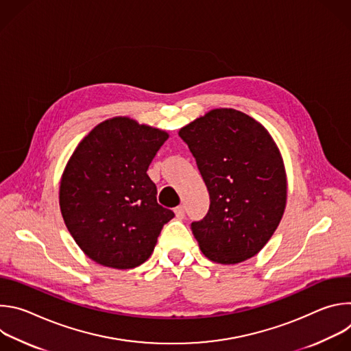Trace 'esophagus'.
<instances>
[{
    "mask_svg": "<svg viewBox=\"0 0 351 351\" xmlns=\"http://www.w3.org/2000/svg\"><path fill=\"white\" fill-rule=\"evenodd\" d=\"M175 215L178 219H183L184 218V207L183 206H179L175 208Z\"/></svg>",
    "mask_w": 351,
    "mask_h": 351,
    "instance_id": "1",
    "label": "esophagus"
}]
</instances>
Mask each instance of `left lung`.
Returning a JSON list of instances; mask_svg holds the SVG:
<instances>
[{"instance_id":"obj_1","label":"left lung","mask_w":351,"mask_h":351,"mask_svg":"<svg viewBox=\"0 0 351 351\" xmlns=\"http://www.w3.org/2000/svg\"><path fill=\"white\" fill-rule=\"evenodd\" d=\"M210 193V210L191 230L218 264L254 257L276 230L287 182L279 148L252 117L217 108L179 130Z\"/></svg>"}]
</instances>
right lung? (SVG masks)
<instances>
[{
    "label": "right lung",
    "instance_id": "right-lung-1",
    "mask_svg": "<svg viewBox=\"0 0 351 351\" xmlns=\"http://www.w3.org/2000/svg\"><path fill=\"white\" fill-rule=\"evenodd\" d=\"M169 134L117 117L97 125L62 173L60 207L82 252L99 265L130 269L154 252L175 214L157 203L147 169Z\"/></svg>",
    "mask_w": 351,
    "mask_h": 351
}]
</instances>
